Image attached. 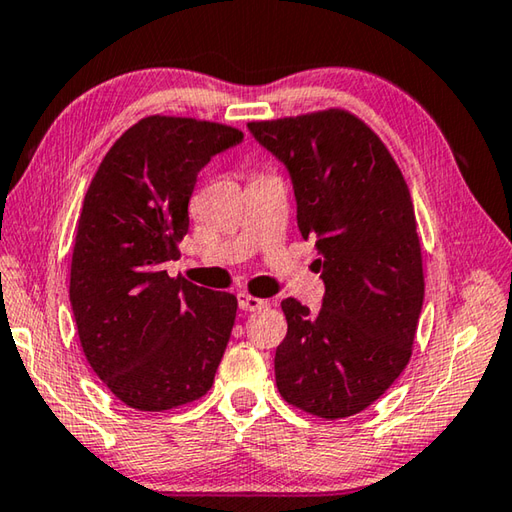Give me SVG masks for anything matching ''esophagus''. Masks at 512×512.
<instances>
[{
	"label": "esophagus",
	"mask_w": 512,
	"mask_h": 512,
	"mask_svg": "<svg viewBox=\"0 0 512 512\" xmlns=\"http://www.w3.org/2000/svg\"><path fill=\"white\" fill-rule=\"evenodd\" d=\"M270 303L256 297H249V294H238V308L242 312H256V310H265Z\"/></svg>",
	"instance_id": "34e87169"
}]
</instances>
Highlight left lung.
Wrapping results in <instances>:
<instances>
[{
	"label": "left lung",
	"instance_id": "left-lung-1",
	"mask_svg": "<svg viewBox=\"0 0 512 512\" xmlns=\"http://www.w3.org/2000/svg\"><path fill=\"white\" fill-rule=\"evenodd\" d=\"M285 166L303 240L324 279L319 312L281 303L288 335L276 387L319 418L360 414L405 371L425 281L414 204L396 161L371 128L342 110L249 123Z\"/></svg>",
	"mask_w": 512,
	"mask_h": 512
}]
</instances>
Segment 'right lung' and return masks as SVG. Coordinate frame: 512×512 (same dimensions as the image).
<instances>
[{
    "label": "right lung",
    "mask_w": 512,
    "mask_h": 512,
    "mask_svg": "<svg viewBox=\"0 0 512 512\" xmlns=\"http://www.w3.org/2000/svg\"><path fill=\"white\" fill-rule=\"evenodd\" d=\"M242 139L229 125L148 116L89 184L69 301L89 366L132 409H173L211 389L238 301L170 279L164 265L188 233L197 173Z\"/></svg>",
    "instance_id": "obj_1"
}]
</instances>
